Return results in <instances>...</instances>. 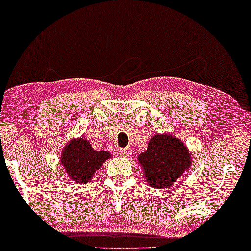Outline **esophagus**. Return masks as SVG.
Listing matches in <instances>:
<instances>
[{
  "label": "esophagus",
  "mask_w": 251,
  "mask_h": 251,
  "mask_svg": "<svg viewBox=\"0 0 251 251\" xmlns=\"http://www.w3.org/2000/svg\"><path fill=\"white\" fill-rule=\"evenodd\" d=\"M119 154L121 155V157H129L130 154H131V150H130L129 148H126V149H120L119 150Z\"/></svg>",
  "instance_id": "obj_1"
}]
</instances>
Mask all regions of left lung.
<instances>
[{
    "label": "left lung",
    "instance_id": "obj_1",
    "mask_svg": "<svg viewBox=\"0 0 251 251\" xmlns=\"http://www.w3.org/2000/svg\"><path fill=\"white\" fill-rule=\"evenodd\" d=\"M150 187L165 189L173 185L191 166V154L184 143L168 133H155L148 150L138 155Z\"/></svg>",
    "mask_w": 251,
    "mask_h": 251
}]
</instances>
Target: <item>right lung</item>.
I'll return each mask as SVG.
<instances>
[{
    "label": "right lung",
    "instance_id": "right-lung-1",
    "mask_svg": "<svg viewBox=\"0 0 251 251\" xmlns=\"http://www.w3.org/2000/svg\"><path fill=\"white\" fill-rule=\"evenodd\" d=\"M110 158L108 151H96L84 137L71 139L62 150L61 164L69 178L76 183H87L97 169Z\"/></svg>",
    "mask_w": 251,
    "mask_h": 251
}]
</instances>
